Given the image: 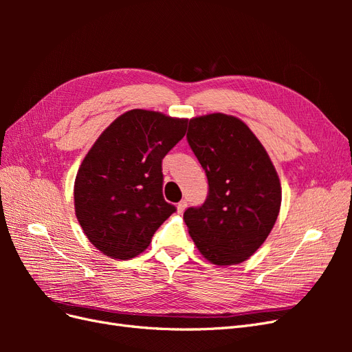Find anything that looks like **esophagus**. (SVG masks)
I'll use <instances>...</instances> for the list:
<instances>
[{
	"mask_svg": "<svg viewBox=\"0 0 352 352\" xmlns=\"http://www.w3.org/2000/svg\"><path fill=\"white\" fill-rule=\"evenodd\" d=\"M186 206H188V202L185 201V199H182L177 204V212H184L185 211V208H186Z\"/></svg>",
	"mask_w": 352,
	"mask_h": 352,
	"instance_id": "obj_1",
	"label": "esophagus"
}]
</instances>
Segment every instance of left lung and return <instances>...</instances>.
Listing matches in <instances>:
<instances>
[{"label": "left lung", "mask_w": 352, "mask_h": 352, "mask_svg": "<svg viewBox=\"0 0 352 352\" xmlns=\"http://www.w3.org/2000/svg\"><path fill=\"white\" fill-rule=\"evenodd\" d=\"M186 140L208 180L204 204L184 212L189 235L208 261L242 263L261 247L278 219V173L250 127L233 116L189 120Z\"/></svg>", "instance_id": "8db88e82"}]
</instances>
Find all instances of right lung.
I'll use <instances>...</instances> for the list:
<instances>
[{
  "label": "right lung",
  "instance_id": "add662e5",
  "mask_svg": "<svg viewBox=\"0 0 352 352\" xmlns=\"http://www.w3.org/2000/svg\"><path fill=\"white\" fill-rule=\"evenodd\" d=\"M188 122L131 110L105 129L74 180V210L85 235L101 252L129 260L150 245L176 207L163 197V158L182 140Z\"/></svg>",
  "mask_w": 352,
  "mask_h": 352
}]
</instances>
